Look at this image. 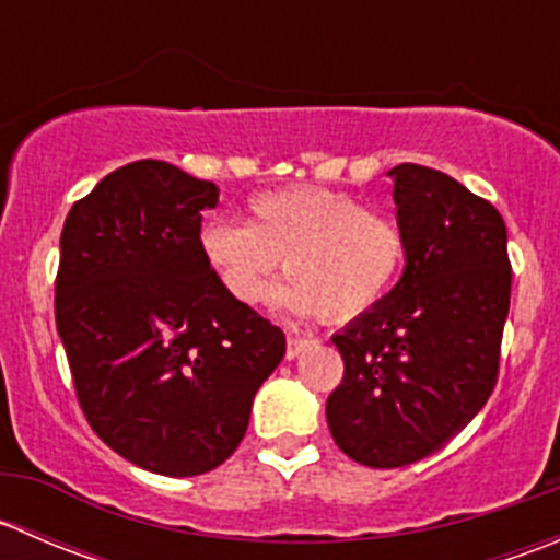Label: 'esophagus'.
<instances>
[{
  "mask_svg": "<svg viewBox=\"0 0 560 560\" xmlns=\"http://www.w3.org/2000/svg\"><path fill=\"white\" fill-rule=\"evenodd\" d=\"M314 343V338H306V336H287V360H295L301 358L303 352H306L308 347Z\"/></svg>",
  "mask_w": 560,
  "mask_h": 560,
  "instance_id": "obj_1",
  "label": "esophagus"
}]
</instances>
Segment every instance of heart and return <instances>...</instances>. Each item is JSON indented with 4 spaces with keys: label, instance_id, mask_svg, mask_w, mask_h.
<instances>
[{
    "label": "heart",
    "instance_id": "obj_1",
    "mask_svg": "<svg viewBox=\"0 0 560 560\" xmlns=\"http://www.w3.org/2000/svg\"><path fill=\"white\" fill-rule=\"evenodd\" d=\"M252 224L213 219L200 230L206 262L238 303L254 306L284 259L281 301L301 314L352 322L389 295L406 241L387 213L325 186H284L248 202Z\"/></svg>",
    "mask_w": 560,
    "mask_h": 560
}]
</instances>
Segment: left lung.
I'll list each match as a JSON object with an SVG mask.
<instances>
[{
  "mask_svg": "<svg viewBox=\"0 0 560 560\" xmlns=\"http://www.w3.org/2000/svg\"><path fill=\"white\" fill-rule=\"evenodd\" d=\"M406 270L332 338L341 385L327 425L352 460L398 468L457 436L499 382L510 314L506 224L493 202L433 167H393Z\"/></svg>",
  "mask_w": 560,
  "mask_h": 560,
  "instance_id": "obj_1",
  "label": "left lung"
}]
</instances>
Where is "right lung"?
Here are the masks:
<instances>
[{"instance_id": "1", "label": "right lung", "mask_w": 560, "mask_h": 560, "mask_svg": "<svg viewBox=\"0 0 560 560\" xmlns=\"http://www.w3.org/2000/svg\"><path fill=\"white\" fill-rule=\"evenodd\" d=\"M211 180L160 160L105 175L67 213L56 330L92 431L145 471L195 477L238 450L287 352L200 248Z\"/></svg>"}]
</instances>
